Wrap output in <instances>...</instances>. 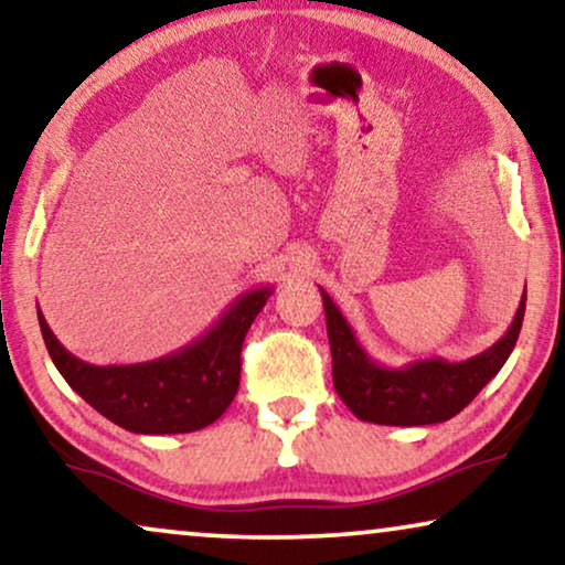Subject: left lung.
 <instances>
[{
    "mask_svg": "<svg viewBox=\"0 0 565 565\" xmlns=\"http://www.w3.org/2000/svg\"><path fill=\"white\" fill-rule=\"evenodd\" d=\"M321 298L331 347V375L339 398L358 419L385 427H424L460 414L504 367L520 337L527 303L524 292L507 334L476 358L462 362L429 358L414 360L404 367H388L370 358L350 321L323 288Z\"/></svg>",
    "mask_w": 565,
    "mask_h": 565,
    "instance_id": "obj_1",
    "label": "left lung"
}]
</instances>
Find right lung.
Wrapping results in <instances>:
<instances>
[{"instance_id": "right-lung-1", "label": "right lung", "mask_w": 565, "mask_h": 565, "mask_svg": "<svg viewBox=\"0 0 565 565\" xmlns=\"http://www.w3.org/2000/svg\"><path fill=\"white\" fill-rule=\"evenodd\" d=\"M273 288L238 296L221 319L182 350L136 365H89L53 334L38 308L43 342L64 381L105 419L136 435H184L226 412L242 377V344Z\"/></svg>"}]
</instances>
